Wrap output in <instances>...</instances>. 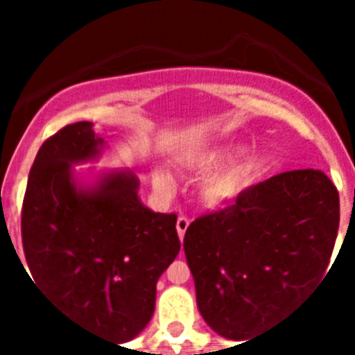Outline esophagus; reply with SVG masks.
Masks as SVG:
<instances>
[{
  "mask_svg": "<svg viewBox=\"0 0 355 355\" xmlns=\"http://www.w3.org/2000/svg\"><path fill=\"white\" fill-rule=\"evenodd\" d=\"M188 225H190V220H188L187 216H180V218H178V222H175V227H178V234H180L181 241H183Z\"/></svg>",
  "mask_w": 355,
  "mask_h": 355,
  "instance_id": "34e87169",
  "label": "esophagus"
}]
</instances>
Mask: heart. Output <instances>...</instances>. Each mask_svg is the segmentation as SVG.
I'll return each instance as SVG.
<instances>
[{
	"instance_id": "b5f03b06",
	"label": "heart",
	"mask_w": 355,
	"mask_h": 355,
	"mask_svg": "<svg viewBox=\"0 0 355 355\" xmlns=\"http://www.w3.org/2000/svg\"><path fill=\"white\" fill-rule=\"evenodd\" d=\"M225 156H227V147L225 146L209 147V149L200 150V153L193 155L190 162H188V168L196 172V174H206V172L218 167L224 162ZM249 150L243 149V147L234 150L231 158L202 183L200 196H202V200H205L206 205L222 206L227 200L233 199L241 188V184H243V180H245V174L249 171ZM155 187L162 193H171V178L165 172L158 171L155 174Z\"/></svg>"
}]
</instances>
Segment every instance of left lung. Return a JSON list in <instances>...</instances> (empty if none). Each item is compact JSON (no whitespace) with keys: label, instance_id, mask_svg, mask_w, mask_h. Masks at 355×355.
<instances>
[{"label":"left lung","instance_id":"left-lung-1","mask_svg":"<svg viewBox=\"0 0 355 355\" xmlns=\"http://www.w3.org/2000/svg\"><path fill=\"white\" fill-rule=\"evenodd\" d=\"M340 196L315 168L281 172L188 225L197 306L220 336L250 341L299 302L329 266Z\"/></svg>","mask_w":355,"mask_h":355}]
</instances>
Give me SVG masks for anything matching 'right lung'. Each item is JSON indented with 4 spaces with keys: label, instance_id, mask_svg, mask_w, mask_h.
Here are the masks:
<instances>
[{
    "label": "right lung",
    "instance_id": "right-lung-1",
    "mask_svg": "<svg viewBox=\"0 0 355 355\" xmlns=\"http://www.w3.org/2000/svg\"><path fill=\"white\" fill-rule=\"evenodd\" d=\"M103 142L92 122H76L42 144L21 234L33 283L78 324L121 345L149 324L156 283L181 243L175 213L146 208L131 172L78 188L72 165L96 158Z\"/></svg>",
    "mask_w": 355,
    "mask_h": 355
}]
</instances>
